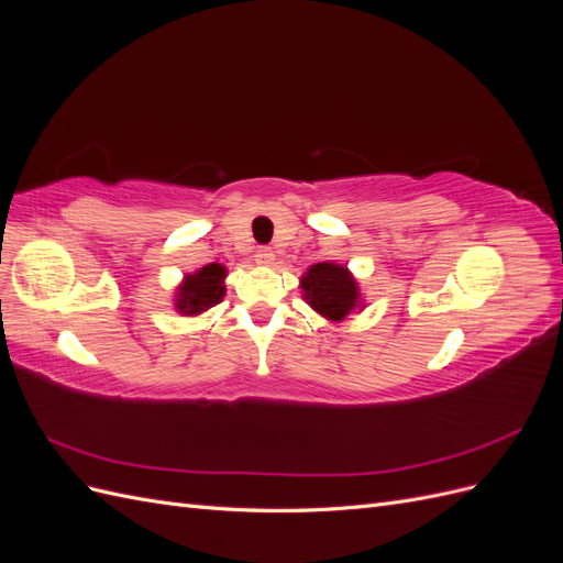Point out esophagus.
<instances>
[{
	"label": "esophagus",
	"mask_w": 563,
	"mask_h": 563,
	"mask_svg": "<svg viewBox=\"0 0 563 563\" xmlns=\"http://www.w3.org/2000/svg\"><path fill=\"white\" fill-rule=\"evenodd\" d=\"M255 263H258V265H272V263H275V253H272L269 246H261L258 253H255Z\"/></svg>",
	"instance_id": "esophagus-1"
}]
</instances>
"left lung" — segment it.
<instances>
[{
    "label": "left lung",
    "mask_w": 563,
    "mask_h": 563,
    "mask_svg": "<svg viewBox=\"0 0 563 563\" xmlns=\"http://www.w3.org/2000/svg\"><path fill=\"white\" fill-rule=\"evenodd\" d=\"M302 291L317 312L329 319H343L356 302V284L345 267L317 263L302 277Z\"/></svg>",
    "instance_id": "8db88e82"
}]
</instances>
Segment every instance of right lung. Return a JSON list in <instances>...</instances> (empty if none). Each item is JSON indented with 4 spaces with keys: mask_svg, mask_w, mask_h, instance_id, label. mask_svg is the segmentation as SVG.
<instances>
[{
    "mask_svg": "<svg viewBox=\"0 0 563 563\" xmlns=\"http://www.w3.org/2000/svg\"><path fill=\"white\" fill-rule=\"evenodd\" d=\"M225 267L211 263L201 267L195 275L187 277V284L183 286V294L178 298V310L187 314H197L201 310L211 308V305L220 302L225 296Z\"/></svg>",
    "mask_w": 563,
    "mask_h": 563,
    "instance_id": "add662e5",
    "label": "right lung"
}]
</instances>
